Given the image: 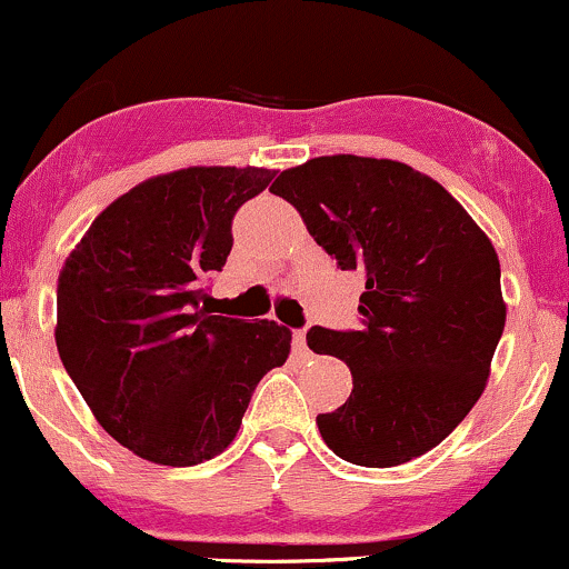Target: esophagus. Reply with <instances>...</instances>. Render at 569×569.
<instances>
[{
	"label": "esophagus",
	"instance_id": "obj_1",
	"mask_svg": "<svg viewBox=\"0 0 569 569\" xmlns=\"http://www.w3.org/2000/svg\"><path fill=\"white\" fill-rule=\"evenodd\" d=\"M293 350H297L299 356H305V352H307V339H305V331L302 329L293 331Z\"/></svg>",
	"mask_w": 569,
	"mask_h": 569
}]
</instances>
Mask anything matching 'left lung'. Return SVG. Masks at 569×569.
Segmentation results:
<instances>
[{
  "instance_id": "8db88e82",
  "label": "left lung",
  "mask_w": 569,
  "mask_h": 569,
  "mask_svg": "<svg viewBox=\"0 0 569 569\" xmlns=\"http://www.w3.org/2000/svg\"><path fill=\"white\" fill-rule=\"evenodd\" d=\"M342 270L367 280L361 331L312 326L307 348L342 358L352 393L318 415L329 449L390 468L430 452L485 393L506 326L500 262L466 208L407 162L331 154L270 187Z\"/></svg>"
}]
</instances>
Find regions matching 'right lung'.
I'll use <instances>...</instances> for the list:
<instances>
[{
	"mask_svg": "<svg viewBox=\"0 0 569 569\" xmlns=\"http://www.w3.org/2000/svg\"><path fill=\"white\" fill-rule=\"evenodd\" d=\"M276 171L194 166L152 176L98 213L58 276L56 345L101 428L158 466L230 447L253 388L283 367L291 331L200 310L232 217Z\"/></svg>",
	"mask_w": 569,
	"mask_h": 569,
	"instance_id": "1",
	"label": "right lung"
}]
</instances>
